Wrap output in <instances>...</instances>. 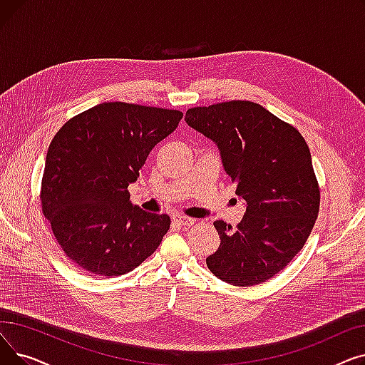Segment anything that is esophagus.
<instances>
[{"label": "esophagus", "mask_w": 365, "mask_h": 365, "mask_svg": "<svg viewBox=\"0 0 365 365\" xmlns=\"http://www.w3.org/2000/svg\"><path fill=\"white\" fill-rule=\"evenodd\" d=\"M173 220H175L180 226H185V227L192 226L195 223V219L187 217V216H175V217H173Z\"/></svg>", "instance_id": "esophagus-1"}]
</instances>
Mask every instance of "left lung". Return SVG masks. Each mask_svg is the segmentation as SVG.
<instances>
[{
	"mask_svg": "<svg viewBox=\"0 0 365 365\" xmlns=\"http://www.w3.org/2000/svg\"><path fill=\"white\" fill-rule=\"evenodd\" d=\"M186 123L217 143L225 171L247 202L232 229L215 227L217 252L210 272L238 287L275 277L302 250L319 212V185L308 143L296 127L248 101L190 108Z\"/></svg>",
	"mask_w": 365,
	"mask_h": 365,
	"instance_id": "obj_1",
	"label": "left lung"
}]
</instances>
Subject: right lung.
I'll return each mask as SVG.
<instances>
[{"mask_svg": "<svg viewBox=\"0 0 365 365\" xmlns=\"http://www.w3.org/2000/svg\"><path fill=\"white\" fill-rule=\"evenodd\" d=\"M182 117L176 109L108 102L75 115L56 133L40 201L57 244L76 266L118 277L157 250L170 217L134 205L128 185Z\"/></svg>", "mask_w": 365, "mask_h": 365, "instance_id": "add662e5", "label": "right lung"}]
</instances>
